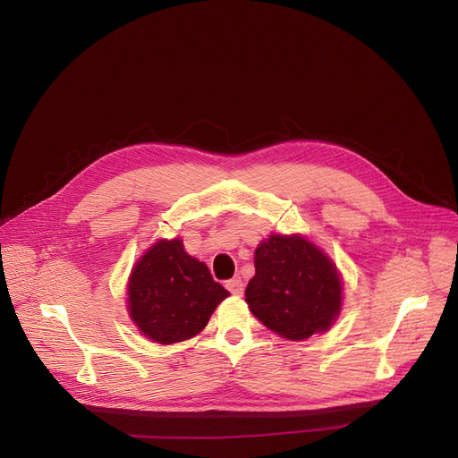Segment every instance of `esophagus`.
Instances as JSON below:
<instances>
[{"instance_id":"obj_1","label":"esophagus","mask_w":458,"mask_h":458,"mask_svg":"<svg viewBox=\"0 0 458 458\" xmlns=\"http://www.w3.org/2000/svg\"><path fill=\"white\" fill-rule=\"evenodd\" d=\"M226 288H228L230 293H233V295H242V293H243V281H242L240 276L230 278V281H226Z\"/></svg>"}]
</instances>
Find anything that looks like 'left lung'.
Segmentation results:
<instances>
[{"mask_svg":"<svg viewBox=\"0 0 458 458\" xmlns=\"http://www.w3.org/2000/svg\"><path fill=\"white\" fill-rule=\"evenodd\" d=\"M254 267L245 301L258 320L284 339H309L339 316V273L305 237L269 235L254 252Z\"/></svg>","mask_w":458,"mask_h":458,"instance_id":"1","label":"left lung"}]
</instances>
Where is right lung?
Wrapping results in <instances>:
<instances>
[{
	"label": "right lung",
	"instance_id": "add662e5",
	"mask_svg": "<svg viewBox=\"0 0 458 458\" xmlns=\"http://www.w3.org/2000/svg\"><path fill=\"white\" fill-rule=\"evenodd\" d=\"M225 290L208 269L183 250L182 240L155 243L129 278V312L151 341L182 343L200 333Z\"/></svg>",
	"mask_w": 458,
	"mask_h": 458
}]
</instances>
